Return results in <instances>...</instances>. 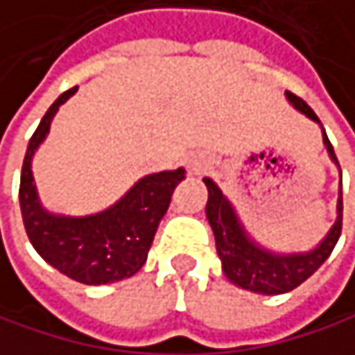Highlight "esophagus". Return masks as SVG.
Listing matches in <instances>:
<instances>
[{"mask_svg": "<svg viewBox=\"0 0 355 355\" xmlns=\"http://www.w3.org/2000/svg\"><path fill=\"white\" fill-rule=\"evenodd\" d=\"M206 159H202V157H198V159H191L189 162V170L193 172V174H200V172H204L206 170Z\"/></svg>", "mask_w": 355, "mask_h": 355, "instance_id": "34e87169", "label": "esophagus"}]
</instances>
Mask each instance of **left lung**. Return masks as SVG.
I'll use <instances>...</instances> for the list:
<instances>
[{"label":"left lung","instance_id":"8db88e82","mask_svg":"<svg viewBox=\"0 0 355 355\" xmlns=\"http://www.w3.org/2000/svg\"><path fill=\"white\" fill-rule=\"evenodd\" d=\"M289 103L306 114L310 120L318 122V116L314 110L297 95L285 91ZM322 141L324 147L331 155V159L339 166L337 155L333 151V145L322 128ZM208 187V204H206V216L208 223L214 231L216 239V252L223 262V272L225 277L248 291L262 293V295H279L287 293L295 287H300L306 279H310L331 256L333 248L339 241L341 235V220H343V196L339 189V200H337V220L327 233V237L310 252H300V254H275L260 243H256L248 231L243 229L233 204L227 200V196L218 189V185L212 179H204Z\"/></svg>","mask_w":355,"mask_h":355}]
</instances>
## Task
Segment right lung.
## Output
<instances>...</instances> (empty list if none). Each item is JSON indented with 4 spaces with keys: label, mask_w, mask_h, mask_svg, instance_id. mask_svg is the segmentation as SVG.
<instances>
[{
    "label": "right lung",
    "mask_w": 355,
    "mask_h": 355,
    "mask_svg": "<svg viewBox=\"0 0 355 355\" xmlns=\"http://www.w3.org/2000/svg\"><path fill=\"white\" fill-rule=\"evenodd\" d=\"M76 89L64 91L49 105L28 141L20 174V212L33 248L49 266L83 285H107L132 277L145 264L172 191L185 179V168L143 176L114 206L97 214L64 216L47 212L39 202L31 164L58 107Z\"/></svg>",
    "instance_id": "right-lung-1"
}]
</instances>
